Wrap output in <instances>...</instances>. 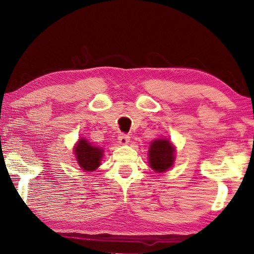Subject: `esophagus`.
<instances>
[{"mask_svg":"<svg viewBox=\"0 0 254 254\" xmlns=\"http://www.w3.org/2000/svg\"><path fill=\"white\" fill-rule=\"evenodd\" d=\"M118 139H119V143H120L121 145H126L130 142V136H128L126 133H121L120 135H119Z\"/></svg>","mask_w":254,"mask_h":254,"instance_id":"obj_1","label":"esophagus"}]
</instances>
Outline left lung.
I'll return each instance as SVG.
<instances>
[{"label": "left lung", "instance_id": "1", "mask_svg": "<svg viewBox=\"0 0 254 254\" xmlns=\"http://www.w3.org/2000/svg\"><path fill=\"white\" fill-rule=\"evenodd\" d=\"M149 165L157 172L168 170L174 164L175 147L168 139H157L149 146Z\"/></svg>", "mask_w": 254, "mask_h": 254}]
</instances>
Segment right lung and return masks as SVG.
<instances>
[{
    "label": "right lung",
    "instance_id": "obj_1",
    "mask_svg": "<svg viewBox=\"0 0 254 254\" xmlns=\"http://www.w3.org/2000/svg\"><path fill=\"white\" fill-rule=\"evenodd\" d=\"M102 150L99 147L91 146L86 139H80L75 147V155L78 165L82 167L83 170L93 171L98 168L100 165V160L102 157Z\"/></svg>",
    "mask_w": 254,
    "mask_h": 254
}]
</instances>
